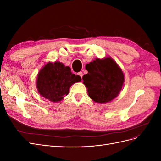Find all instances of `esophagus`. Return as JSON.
Instances as JSON below:
<instances>
[{
    "label": "esophagus",
    "mask_w": 161,
    "mask_h": 161,
    "mask_svg": "<svg viewBox=\"0 0 161 161\" xmlns=\"http://www.w3.org/2000/svg\"><path fill=\"white\" fill-rule=\"evenodd\" d=\"M78 75H79L81 78L82 77V76H83V74H82V72H79V73H78Z\"/></svg>",
    "instance_id": "esophagus-1"
}]
</instances>
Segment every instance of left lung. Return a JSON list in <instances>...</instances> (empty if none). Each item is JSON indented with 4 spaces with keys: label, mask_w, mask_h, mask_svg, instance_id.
Returning <instances> with one entry per match:
<instances>
[{
    "label": "left lung",
    "mask_w": 161,
    "mask_h": 161,
    "mask_svg": "<svg viewBox=\"0 0 161 161\" xmlns=\"http://www.w3.org/2000/svg\"><path fill=\"white\" fill-rule=\"evenodd\" d=\"M88 71L82 76L89 97L99 103H106L119 94L124 82V73L110 57L97 58L85 66Z\"/></svg>",
    "instance_id": "1"
}]
</instances>
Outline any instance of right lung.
<instances>
[{
  "label": "right lung",
  "instance_id": "add662e5",
  "mask_svg": "<svg viewBox=\"0 0 161 161\" xmlns=\"http://www.w3.org/2000/svg\"><path fill=\"white\" fill-rule=\"evenodd\" d=\"M80 81L81 77L72 74L69 66L60 62H50L39 72L36 86L42 97L56 103L69 94L72 85Z\"/></svg>",
  "mask_w": 161,
  "mask_h": 161
}]
</instances>
